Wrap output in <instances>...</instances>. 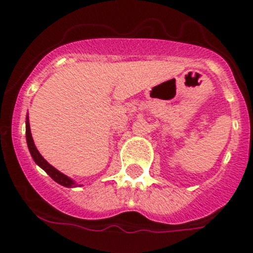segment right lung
Instances as JSON below:
<instances>
[{
    "label": "right lung",
    "instance_id": "1",
    "mask_svg": "<svg viewBox=\"0 0 253 253\" xmlns=\"http://www.w3.org/2000/svg\"><path fill=\"white\" fill-rule=\"evenodd\" d=\"M26 143H28L29 151H30L31 157H33L34 162L37 163L40 169H43L44 171H45L46 173H48V175L55 181V182H58L59 185H62V186H66V187L78 186V185L76 184L75 180H72L71 177H68V176H66L60 171H58L57 169H54V167L51 166V165H49V163L44 160L43 156L39 153V151H38L37 147H35V144H34L33 137H31L30 124H29V115L26 116ZM80 186H81V185H80Z\"/></svg>",
    "mask_w": 253,
    "mask_h": 253
}]
</instances>
